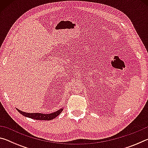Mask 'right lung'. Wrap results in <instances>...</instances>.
<instances>
[{
  "instance_id": "right-lung-1",
  "label": "right lung",
  "mask_w": 148,
  "mask_h": 148,
  "mask_svg": "<svg viewBox=\"0 0 148 148\" xmlns=\"http://www.w3.org/2000/svg\"><path fill=\"white\" fill-rule=\"evenodd\" d=\"M17 110L20 114L25 117H30V118L31 119H34L36 120H47V121H49V120H52L53 119L56 118V117L57 116H58L62 111V109H61L56 112H53V113H51L49 114H40V113H26V112H22L18 109Z\"/></svg>"
}]
</instances>
